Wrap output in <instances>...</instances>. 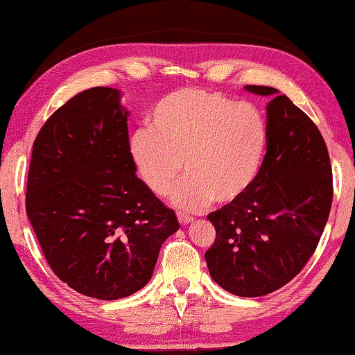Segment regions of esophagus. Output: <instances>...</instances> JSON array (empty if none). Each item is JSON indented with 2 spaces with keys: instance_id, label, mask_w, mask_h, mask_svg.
<instances>
[{
  "instance_id": "34e87169",
  "label": "esophagus",
  "mask_w": 355,
  "mask_h": 355,
  "mask_svg": "<svg viewBox=\"0 0 355 355\" xmlns=\"http://www.w3.org/2000/svg\"><path fill=\"white\" fill-rule=\"evenodd\" d=\"M178 220H179V223H181L182 226H187V225H190V223H193V216L179 212L178 214Z\"/></svg>"
}]
</instances>
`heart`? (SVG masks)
<instances>
[{"instance_id":"heart-1","label":"heart","mask_w":355,"mask_h":355,"mask_svg":"<svg viewBox=\"0 0 355 355\" xmlns=\"http://www.w3.org/2000/svg\"><path fill=\"white\" fill-rule=\"evenodd\" d=\"M268 124L256 105L220 93L181 89L149 112L148 129L130 139V157L141 181L164 196L181 176L171 201L201 209L229 204L250 190L262 170Z\"/></svg>"}]
</instances>
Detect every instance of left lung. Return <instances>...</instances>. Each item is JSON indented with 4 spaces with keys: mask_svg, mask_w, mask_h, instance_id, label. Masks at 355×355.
<instances>
[{
    "mask_svg": "<svg viewBox=\"0 0 355 355\" xmlns=\"http://www.w3.org/2000/svg\"><path fill=\"white\" fill-rule=\"evenodd\" d=\"M245 89L271 96L268 148L252 187L207 215L216 237L206 262L221 288L256 297L288 284L312 257L334 189L331 159L315 123L272 87Z\"/></svg>",
    "mask_w": 355,
    "mask_h": 355,
    "instance_id": "8db88e82",
    "label": "left lung"
}]
</instances>
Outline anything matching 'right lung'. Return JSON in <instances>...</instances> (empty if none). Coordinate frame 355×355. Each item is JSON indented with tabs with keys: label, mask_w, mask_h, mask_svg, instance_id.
<instances>
[{
	"label": "right lung",
	"mask_w": 355,
	"mask_h": 355,
	"mask_svg": "<svg viewBox=\"0 0 355 355\" xmlns=\"http://www.w3.org/2000/svg\"><path fill=\"white\" fill-rule=\"evenodd\" d=\"M120 96L93 87L55 110L35 137L26 189L28 218L54 275L103 301L145 287L179 229L135 176Z\"/></svg>",
	"instance_id": "right-lung-1"
}]
</instances>
